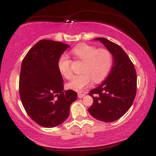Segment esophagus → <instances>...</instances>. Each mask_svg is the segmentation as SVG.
<instances>
[{
    "instance_id": "esophagus-1",
    "label": "esophagus",
    "mask_w": 156,
    "mask_h": 156,
    "mask_svg": "<svg viewBox=\"0 0 156 156\" xmlns=\"http://www.w3.org/2000/svg\"><path fill=\"white\" fill-rule=\"evenodd\" d=\"M85 95H86V93L84 92H78V98H82Z\"/></svg>"
}]
</instances>
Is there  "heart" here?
<instances>
[{
    "label": "heart",
    "mask_w": 156,
    "mask_h": 156,
    "mask_svg": "<svg viewBox=\"0 0 156 156\" xmlns=\"http://www.w3.org/2000/svg\"><path fill=\"white\" fill-rule=\"evenodd\" d=\"M74 58L83 62L81 68V75L75 77L68 84L69 88L81 90L89 87L92 81L99 83L109 73L113 64V56L106 49H98L87 44H80L71 51ZM58 69L60 73L68 80L72 79V61L67 55H62L58 60Z\"/></svg>",
    "instance_id": "obj_1"
}]
</instances>
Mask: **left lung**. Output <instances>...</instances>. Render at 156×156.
Segmentation results:
<instances>
[{"instance_id": "left-lung-1", "label": "left lung", "mask_w": 156, "mask_h": 156, "mask_svg": "<svg viewBox=\"0 0 156 156\" xmlns=\"http://www.w3.org/2000/svg\"><path fill=\"white\" fill-rule=\"evenodd\" d=\"M113 56L114 62L108 76L88 95L94 99L88 111L96 119L112 122L129 109L136 92V73L134 65L121 47L104 37H97Z\"/></svg>"}]
</instances>
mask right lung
Listing matches in <instances>:
<instances>
[{
  "label": "right lung",
  "mask_w": 156,
  "mask_h": 156,
  "mask_svg": "<svg viewBox=\"0 0 156 156\" xmlns=\"http://www.w3.org/2000/svg\"><path fill=\"white\" fill-rule=\"evenodd\" d=\"M69 47L50 40L39 41L23 60L19 89L22 104L31 119L45 127L57 126L67 119L77 100L72 90H64L58 60Z\"/></svg>",
  "instance_id": "obj_1"
}]
</instances>
